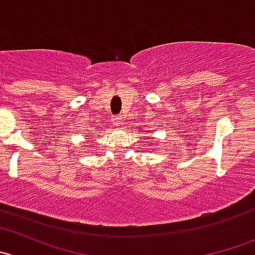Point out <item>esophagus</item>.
Segmentation results:
<instances>
[{
    "instance_id": "obj_1",
    "label": "esophagus",
    "mask_w": 255,
    "mask_h": 255,
    "mask_svg": "<svg viewBox=\"0 0 255 255\" xmlns=\"http://www.w3.org/2000/svg\"><path fill=\"white\" fill-rule=\"evenodd\" d=\"M120 124H121V116H115V118L113 119V125L120 126Z\"/></svg>"
}]
</instances>
